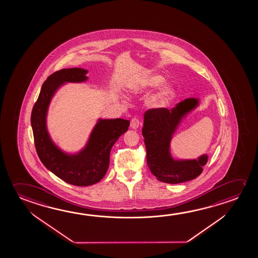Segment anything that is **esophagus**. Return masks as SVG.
I'll return each instance as SVG.
<instances>
[{
    "mask_svg": "<svg viewBox=\"0 0 258 258\" xmlns=\"http://www.w3.org/2000/svg\"><path fill=\"white\" fill-rule=\"evenodd\" d=\"M140 121L139 118H133L131 119V128H133V130H137L139 126H140Z\"/></svg>",
    "mask_w": 258,
    "mask_h": 258,
    "instance_id": "1",
    "label": "esophagus"
}]
</instances>
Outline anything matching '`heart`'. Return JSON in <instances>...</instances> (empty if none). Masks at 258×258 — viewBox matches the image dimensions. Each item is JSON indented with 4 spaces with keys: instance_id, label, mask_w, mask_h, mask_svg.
Wrapping results in <instances>:
<instances>
[{
    "instance_id": "heart-1",
    "label": "heart",
    "mask_w": 258,
    "mask_h": 258,
    "mask_svg": "<svg viewBox=\"0 0 258 258\" xmlns=\"http://www.w3.org/2000/svg\"><path fill=\"white\" fill-rule=\"evenodd\" d=\"M164 82V76L149 70L140 73L132 79L133 88L138 90L156 88L159 85H161L149 100L150 106L156 108L166 105L175 95L174 86L171 83H164L163 84Z\"/></svg>"
}]
</instances>
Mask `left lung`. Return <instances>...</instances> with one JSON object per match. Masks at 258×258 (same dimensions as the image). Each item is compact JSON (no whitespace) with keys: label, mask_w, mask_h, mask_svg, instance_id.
I'll return each instance as SVG.
<instances>
[{"label":"left lung","mask_w":258,"mask_h":258,"mask_svg":"<svg viewBox=\"0 0 258 258\" xmlns=\"http://www.w3.org/2000/svg\"><path fill=\"white\" fill-rule=\"evenodd\" d=\"M200 101L188 98L179 102L172 110L151 109L144 115L142 128L147 149V162L151 173L161 182L181 183L198 177L208 162L204 154L197 159H173L170 144L182 118L198 107Z\"/></svg>","instance_id":"8db88e82"}]
</instances>
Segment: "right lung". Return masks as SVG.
<instances>
[{
	"instance_id": "1",
	"label": "right lung",
	"mask_w": 258,
	"mask_h": 258,
	"mask_svg": "<svg viewBox=\"0 0 258 258\" xmlns=\"http://www.w3.org/2000/svg\"><path fill=\"white\" fill-rule=\"evenodd\" d=\"M83 68L61 69L44 82L31 112V127L35 147L43 165L64 182L76 186H89L104 177L110 165V149L127 131L130 120L99 118L85 148L76 154L61 150L51 140L47 127L48 106L55 92L67 83L88 80Z\"/></svg>"
}]
</instances>
